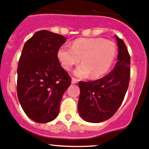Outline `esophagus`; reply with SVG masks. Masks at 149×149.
<instances>
[{
    "label": "esophagus",
    "instance_id": "34e87169",
    "mask_svg": "<svg viewBox=\"0 0 149 149\" xmlns=\"http://www.w3.org/2000/svg\"><path fill=\"white\" fill-rule=\"evenodd\" d=\"M78 80L76 79H75V78H72V84H76V83H77Z\"/></svg>",
    "mask_w": 149,
    "mask_h": 149
}]
</instances>
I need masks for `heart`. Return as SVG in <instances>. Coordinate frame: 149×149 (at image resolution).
Instances as JSON below:
<instances>
[{
  "label": "heart",
  "mask_w": 149,
  "mask_h": 149,
  "mask_svg": "<svg viewBox=\"0 0 149 149\" xmlns=\"http://www.w3.org/2000/svg\"><path fill=\"white\" fill-rule=\"evenodd\" d=\"M116 54L113 42L101 38H78L71 47L62 45L57 52V57L61 67L66 70L82 60L81 65L74 71L79 77L89 76L93 79L101 77L110 70Z\"/></svg>",
  "instance_id": "heart-1"
}]
</instances>
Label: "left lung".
Returning <instances> with one entry per match:
<instances>
[{
  "label": "left lung",
  "mask_w": 149,
  "mask_h": 149,
  "mask_svg": "<svg viewBox=\"0 0 149 149\" xmlns=\"http://www.w3.org/2000/svg\"><path fill=\"white\" fill-rule=\"evenodd\" d=\"M117 62L107 76L93 81H79L78 111L85 121L101 123L116 113L124 100L130 81L131 57L123 39L116 36Z\"/></svg>",
  "instance_id": "1"
}]
</instances>
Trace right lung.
Listing matches in <instances>:
<instances>
[{"instance_id": "obj_1", "label": "right lung", "mask_w": 149, "mask_h": 149, "mask_svg": "<svg viewBox=\"0 0 149 149\" xmlns=\"http://www.w3.org/2000/svg\"><path fill=\"white\" fill-rule=\"evenodd\" d=\"M65 41L61 35L41 30L23 47L17 69V93L25 113L36 123L57 117L63 94L71 84L57 57Z\"/></svg>"}]
</instances>
